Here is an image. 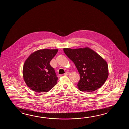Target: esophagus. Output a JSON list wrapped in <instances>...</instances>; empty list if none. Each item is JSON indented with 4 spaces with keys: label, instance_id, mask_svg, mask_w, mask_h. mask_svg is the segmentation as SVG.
Segmentation results:
<instances>
[{
    "label": "esophagus",
    "instance_id": "esophagus-1",
    "mask_svg": "<svg viewBox=\"0 0 129 129\" xmlns=\"http://www.w3.org/2000/svg\"><path fill=\"white\" fill-rule=\"evenodd\" d=\"M70 72H66V73L64 74V75L67 76V75H68L69 74H70Z\"/></svg>",
    "mask_w": 129,
    "mask_h": 129
}]
</instances>
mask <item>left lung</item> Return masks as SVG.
Segmentation results:
<instances>
[{
    "instance_id": "obj_1",
    "label": "left lung",
    "mask_w": 129,
    "mask_h": 129,
    "mask_svg": "<svg viewBox=\"0 0 129 129\" xmlns=\"http://www.w3.org/2000/svg\"><path fill=\"white\" fill-rule=\"evenodd\" d=\"M63 50L79 73L80 79L77 86L80 90L90 92L104 84L109 71L107 62L101 56L88 47Z\"/></svg>"
}]
</instances>
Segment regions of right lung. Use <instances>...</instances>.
I'll return each instance as SVG.
<instances>
[{"instance_id": "add662e5", "label": "right lung", "mask_w": 129, "mask_h": 129, "mask_svg": "<svg viewBox=\"0 0 129 129\" xmlns=\"http://www.w3.org/2000/svg\"><path fill=\"white\" fill-rule=\"evenodd\" d=\"M58 49H43L32 53L25 61L22 75L26 85L37 93L47 92L53 88L58 77L50 64Z\"/></svg>"}]
</instances>
